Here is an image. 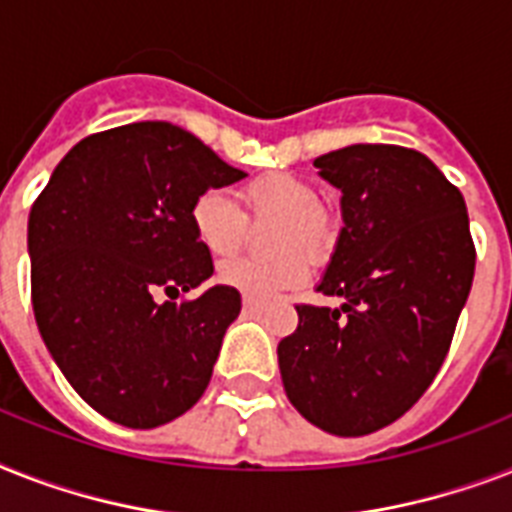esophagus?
<instances>
[{"label": "esophagus", "instance_id": "obj_1", "mask_svg": "<svg viewBox=\"0 0 512 512\" xmlns=\"http://www.w3.org/2000/svg\"><path fill=\"white\" fill-rule=\"evenodd\" d=\"M265 307H268V299L244 297V310H247V313H263Z\"/></svg>", "mask_w": 512, "mask_h": 512}]
</instances>
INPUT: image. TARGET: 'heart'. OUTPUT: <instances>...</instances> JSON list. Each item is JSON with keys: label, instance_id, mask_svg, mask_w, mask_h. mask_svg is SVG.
Wrapping results in <instances>:
<instances>
[{"label": "heart", "instance_id": "heart-1", "mask_svg": "<svg viewBox=\"0 0 512 512\" xmlns=\"http://www.w3.org/2000/svg\"><path fill=\"white\" fill-rule=\"evenodd\" d=\"M244 213L220 191H202L189 207L191 231L213 257H231L242 249L249 218L278 215L273 228V247L289 249L276 257H239L218 268V281L247 297H273L278 292L305 284L310 276V255H323L336 234V220L310 181L268 170L239 186Z\"/></svg>", "mask_w": 512, "mask_h": 512}]
</instances>
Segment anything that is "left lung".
Listing matches in <instances>:
<instances>
[{"label":"left lung","mask_w":512,"mask_h":512,"mask_svg":"<svg viewBox=\"0 0 512 512\" xmlns=\"http://www.w3.org/2000/svg\"><path fill=\"white\" fill-rule=\"evenodd\" d=\"M342 189L344 228L318 292L278 344L286 397L336 436H365L410 410L450 352L476 268L465 199L434 162L397 144L315 160Z\"/></svg>","instance_id":"1"}]
</instances>
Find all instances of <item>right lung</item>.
I'll return each instance as SVG.
<instances>
[{
  "label": "right lung",
  "instance_id": "right-lung-1",
  "mask_svg": "<svg viewBox=\"0 0 512 512\" xmlns=\"http://www.w3.org/2000/svg\"><path fill=\"white\" fill-rule=\"evenodd\" d=\"M244 176L181 126L144 120L78 141L33 202V315L70 386L110 421L155 429L205 394L242 297H184L213 276L189 207Z\"/></svg>",
  "mask_w": 512,
  "mask_h": 512
}]
</instances>
